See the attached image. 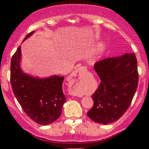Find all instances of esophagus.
<instances>
[{"instance_id": "esophagus-1", "label": "esophagus", "mask_w": 149, "mask_h": 149, "mask_svg": "<svg viewBox=\"0 0 149 149\" xmlns=\"http://www.w3.org/2000/svg\"><path fill=\"white\" fill-rule=\"evenodd\" d=\"M86 70V68L85 67H80L79 68L76 69L74 71L72 72L71 76H70V80L71 81H75V79H76V76H80V74H81V73H83V72L85 71Z\"/></svg>"}]
</instances>
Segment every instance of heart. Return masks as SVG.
I'll return each mask as SVG.
<instances>
[{"instance_id":"b5f03b06","label":"heart","mask_w":149,"mask_h":149,"mask_svg":"<svg viewBox=\"0 0 149 149\" xmlns=\"http://www.w3.org/2000/svg\"><path fill=\"white\" fill-rule=\"evenodd\" d=\"M102 47V44H100V45H99L98 48H97V50H96V52H94V54H93V56H92V58H95L96 55H97V52H98L99 51H100V48Z\"/></svg>"}]
</instances>
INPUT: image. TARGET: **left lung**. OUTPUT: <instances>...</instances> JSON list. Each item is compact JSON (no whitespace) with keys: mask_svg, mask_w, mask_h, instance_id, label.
I'll return each instance as SVG.
<instances>
[{"mask_svg":"<svg viewBox=\"0 0 149 149\" xmlns=\"http://www.w3.org/2000/svg\"><path fill=\"white\" fill-rule=\"evenodd\" d=\"M101 82L92 95L94 106L87 112L95 123L107 125L117 121L127 111L139 83L136 57L125 53L94 64Z\"/></svg>","mask_w":149,"mask_h":149,"instance_id":"obj_1","label":"left lung"}]
</instances>
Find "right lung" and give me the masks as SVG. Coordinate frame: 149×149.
<instances>
[{
	"label": "right lung",
	"instance_id": "1",
	"mask_svg": "<svg viewBox=\"0 0 149 149\" xmlns=\"http://www.w3.org/2000/svg\"><path fill=\"white\" fill-rule=\"evenodd\" d=\"M28 34L23 42L31 37ZM21 46L10 61V84L13 94L25 113L35 123L47 125L59 118L66 97L63 91L64 78L57 75L40 78L28 74L21 68Z\"/></svg>",
	"mask_w": 149,
	"mask_h": 149
}]
</instances>
